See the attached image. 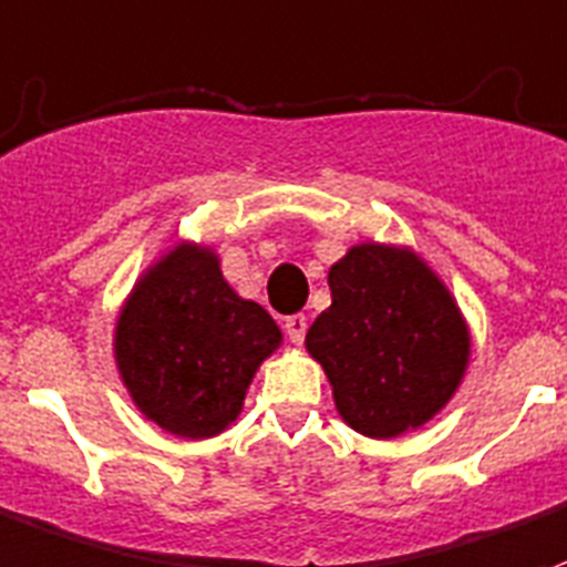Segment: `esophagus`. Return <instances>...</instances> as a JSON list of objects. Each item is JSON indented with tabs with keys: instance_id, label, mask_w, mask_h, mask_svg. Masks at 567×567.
<instances>
[{
	"instance_id": "obj_1",
	"label": "esophagus",
	"mask_w": 567,
	"mask_h": 567,
	"mask_svg": "<svg viewBox=\"0 0 567 567\" xmlns=\"http://www.w3.org/2000/svg\"><path fill=\"white\" fill-rule=\"evenodd\" d=\"M284 329H287L289 343H296V347H299L301 340H305V331H308V319L301 317V313H292V317L284 319Z\"/></svg>"
}]
</instances>
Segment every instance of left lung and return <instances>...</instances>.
Instances as JSON below:
<instances>
[{
	"instance_id": "1",
	"label": "left lung",
	"mask_w": 567,
	"mask_h": 567,
	"mask_svg": "<svg viewBox=\"0 0 567 567\" xmlns=\"http://www.w3.org/2000/svg\"><path fill=\"white\" fill-rule=\"evenodd\" d=\"M331 308L305 347L331 382L338 415L370 440H398L449 406L470 368L457 299L406 245L359 241L329 268Z\"/></svg>"
}]
</instances>
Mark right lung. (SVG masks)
<instances>
[{"label":"right lung","mask_w":567,"mask_h":567,"mask_svg":"<svg viewBox=\"0 0 567 567\" xmlns=\"http://www.w3.org/2000/svg\"><path fill=\"white\" fill-rule=\"evenodd\" d=\"M280 343L278 322L229 287L215 248L178 241L122 301L113 359L148 421L178 440H212L238 419Z\"/></svg>","instance_id":"1"}]
</instances>
